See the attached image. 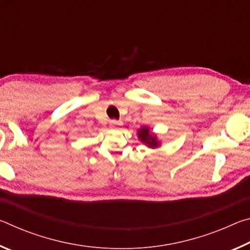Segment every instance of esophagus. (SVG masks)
Segmentation results:
<instances>
[{
  "instance_id": "esophagus-1",
  "label": "esophagus",
  "mask_w": 250,
  "mask_h": 250,
  "mask_svg": "<svg viewBox=\"0 0 250 250\" xmlns=\"http://www.w3.org/2000/svg\"><path fill=\"white\" fill-rule=\"evenodd\" d=\"M110 124H111L112 126H117V125H121V121H118L116 119H112L111 121H110Z\"/></svg>"
}]
</instances>
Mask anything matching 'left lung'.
<instances>
[{
	"mask_svg": "<svg viewBox=\"0 0 250 250\" xmlns=\"http://www.w3.org/2000/svg\"><path fill=\"white\" fill-rule=\"evenodd\" d=\"M138 135H139V139H140V140H141L142 142L146 143V145L149 146H151V147L158 146L159 142L156 141L155 137H152V135L150 134L149 129H147L146 126H143L142 129L139 130Z\"/></svg>",
	"mask_w": 250,
	"mask_h": 250,
	"instance_id": "8db88e82",
	"label": "left lung"
}]
</instances>
